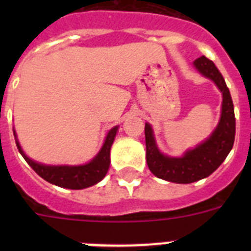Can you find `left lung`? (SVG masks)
Returning a JSON list of instances; mask_svg holds the SVG:
<instances>
[{
	"instance_id": "8db88e82",
	"label": "left lung",
	"mask_w": 251,
	"mask_h": 251,
	"mask_svg": "<svg viewBox=\"0 0 251 251\" xmlns=\"http://www.w3.org/2000/svg\"><path fill=\"white\" fill-rule=\"evenodd\" d=\"M194 65L223 93L221 118L211 136L194 150H188L182 157H168L157 148L152 127L148 123L145 127L148 168L158 178L175 183H191L210 176L225 161L235 141L234 104L223 75L206 56L195 60Z\"/></svg>"
}]
</instances>
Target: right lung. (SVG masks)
<instances>
[{
	"label": "right lung",
	"instance_id": "add662e5",
	"mask_svg": "<svg viewBox=\"0 0 251 251\" xmlns=\"http://www.w3.org/2000/svg\"><path fill=\"white\" fill-rule=\"evenodd\" d=\"M117 130H118V126L112 128L106 134L103 147L99 151L98 154L89 163L80 166L41 165L39 162L32 161V159L26 156L17 139L16 146L22 157L31 166V168L40 177H43L45 181L52 183V185L59 186V187L70 188V190H83V188L90 187L95 183L100 182L101 179L105 177L106 172L109 170L110 147H112L113 141L115 138ZM13 133H15V130H13ZM15 137H16V133H15Z\"/></svg>",
	"mask_w": 251,
	"mask_h": 251
}]
</instances>
